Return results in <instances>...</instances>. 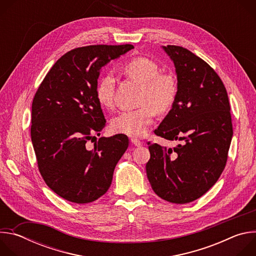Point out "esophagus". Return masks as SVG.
Instances as JSON below:
<instances>
[{
	"label": "esophagus",
	"instance_id": "1",
	"mask_svg": "<svg viewBox=\"0 0 256 256\" xmlns=\"http://www.w3.org/2000/svg\"><path fill=\"white\" fill-rule=\"evenodd\" d=\"M130 142H132L134 146H136V147H140V146L142 144V142L140 140L134 138H130Z\"/></svg>",
	"mask_w": 256,
	"mask_h": 256
}]
</instances>
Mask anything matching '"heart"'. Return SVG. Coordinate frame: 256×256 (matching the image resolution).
Here are the masks:
<instances>
[{
  "label": "heart",
  "mask_w": 256,
  "mask_h": 256,
  "mask_svg": "<svg viewBox=\"0 0 256 256\" xmlns=\"http://www.w3.org/2000/svg\"><path fill=\"white\" fill-rule=\"evenodd\" d=\"M122 70L130 79L142 85L140 104L134 110L120 114L112 122L114 132L130 136H142L148 132L158 112H164L173 104L177 85L169 74H162L158 64L147 58H136L128 62ZM116 80L112 74L103 76L96 87V98L105 108H112L114 103Z\"/></svg>",
  "instance_id": "b5f03b06"
}]
</instances>
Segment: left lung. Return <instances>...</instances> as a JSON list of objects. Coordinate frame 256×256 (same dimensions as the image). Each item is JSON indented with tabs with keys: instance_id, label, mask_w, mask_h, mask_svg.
Returning <instances> with one entry per match:
<instances>
[{
	"instance_id": "8db88e82",
	"label": "left lung",
	"mask_w": 256,
	"mask_h": 256,
	"mask_svg": "<svg viewBox=\"0 0 256 256\" xmlns=\"http://www.w3.org/2000/svg\"><path fill=\"white\" fill-rule=\"evenodd\" d=\"M174 64L177 94L155 134L182 140L166 149L150 144L146 171L155 194L173 204L204 196L221 176L233 136L226 88L216 72L190 50L162 46Z\"/></svg>"
}]
</instances>
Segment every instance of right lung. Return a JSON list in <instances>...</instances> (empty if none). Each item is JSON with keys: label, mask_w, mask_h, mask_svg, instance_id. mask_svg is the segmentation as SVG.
Masks as SVG:
<instances>
[{"label": "right lung", "mask_w": 256, "mask_h": 256, "mask_svg": "<svg viewBox=\"0 0 256 256\" xmlns=\"http://www.w3.org/2000/svg\"><path fill=\"white\" fill-rule=\"evenodd\" d=\"M132 44L90 46L64 54L48 72L32 102L31 140L40 172L60 198L88 204L110 188L114 168L128 147L120 134L100 138L106 124L96 98L100 70ZM94 142L92 150L86 142Z\"/></svg>", "instance_id": "right-lung-1"}]
</instances>
